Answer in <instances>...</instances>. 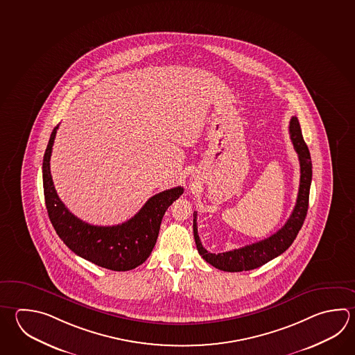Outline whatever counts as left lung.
<instances>
[{
  "mask_svg": "<svg viewBox=\"0 0 355 355\" xmlns=\"http://www.w3.org/2000/svg\"><path fill=\"white\" fill-rule=\"evenodd\" d=\"M288 130H290L291 141L294 144L295 150L300 162V186H299L297 200L293 209V214H290L286 223L276 234L262 241L248 245L245 248H236L222 254H211L202 246L198 231H197V212H194L193 234L197 250L203 257V260L211 263L214 268L222 271H228V272H240V271H248V270L260 268L266 262L271 261L275 257L285 252L291 246V243L294 242L302 227V223L305 221V217L308 214L313 164H311L308 146L304 141L300 124L296 116L291 118Z\"/></svg>",
  "mask_w": 355,
  "mask_h": 355,
  "instance_id": "1",
  "label": "left lung"
}]
</instances>
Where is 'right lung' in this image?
<instances>
[{
    "label": "right lung",
    "mask_w": 355,
    "mask_h": 355,
    "mask_svg": "<svg viewBox=\"0 0 355 355\" xmlns=\"http://www.w3.org/2000/svg\"><path fill=\"white\" fill-rule=\"evenodd\" d=\"M58 128L50 135L42 162L45 203L56 234L74 254L101 268L128 271L139 266L152 254L162 218L183 193V188H171L150 197L138 214L121 225L94 226L81 221L61 202L50 172V157Z\"/></svg>",
    "instance_id": "add662e5"
}]
</instances>
